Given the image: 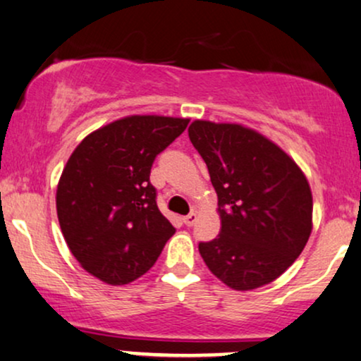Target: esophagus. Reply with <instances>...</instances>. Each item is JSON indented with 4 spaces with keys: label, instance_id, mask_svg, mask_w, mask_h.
Returning a JSON list of instances; mask_svg holds the SVG:
<instances>
[{
    "label": "esophagus",
    "instance_id": "obj_1",
    "mask_svg": "<svg viewBox=\"0 0 361 361\" xmlns=\"http://www.w3.org/2000/svg\"><path fill=\"white\" fill-rule=\"evenodd\" d=\"M182 221H184V224L188 226V228H190V226H194L195 221H197V214H195V212H190V214L185 216Z\"/></svg>",
    "mask_w": 361,
    "mask_h": 361
}]
</instances>
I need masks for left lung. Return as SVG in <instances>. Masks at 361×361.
I'll return each instance as SVG.
<instances>
[{"mask_svg":"<svg viewBox=\"0 0 361 361\" xmlns=\"http://www.w3.org/2000/svg\"><path fill=\"white\" fill-rule=\"evenodd\" d=\"M189 139L217 192L221 233L199 244L211 273L235 291L273 283L301 255L313 229V195L278 144L241 123L194 120Z\"/></svg>","mask_w":361,"mask_h":361,"instance_id":"left-lung-1","label":"left lung"}]
</instances>
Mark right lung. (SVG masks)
Wrapping results in <instances>:
<instances>
[{"label": "right lung", "mask_w": 361, "mask_h": 361, "mask_svg": "<svg viewBox=\"0 0 361 361\" xmlns=\"http://www.w3.org/2000/svg\"><path fill=\"white\" fill-rule=\"evenodd\" d=\"M189 118L128 115L77 145L56 188V214L75 259L112 286L128 284L157 261L176 233L155 202L150 169Z\"/></svg>", "instance_id": "obj_1"}]
</instances>
